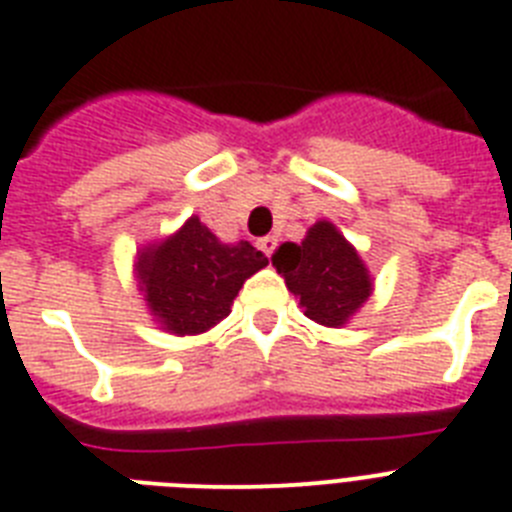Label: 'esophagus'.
<instances>
[{
	"label": "esophagus",
	"instance_id": "1",
	"mask_svg": "<svg viewBox=\"0 0 512 512\" xmlns=\"http://www.w3.org/2000/svg\"><path fill=\"white\" fill-rule=\"evenodd\" d=\"M257 247L263 249L265 255H273V252H276V247H278V239L276 236H263V239H260V242H257Z\"/></svg>",
	"mask_w": 512,
	"mask_h": 512
}]
</instances>
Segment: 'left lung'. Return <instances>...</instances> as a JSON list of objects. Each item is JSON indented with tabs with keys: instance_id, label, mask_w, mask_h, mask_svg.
<instances>
[{
	"instance_id": "obj_1",
	"label": "left lung",
	"mask_w": 512,
	"mask_h": 512,
	"mask_svg": "<svg viewBox=\"0 0 512 512\" xmlns=\"http://www.w3.org/2000/svg\"><path fill=\"white\" fill-rule=\"evenodd\" d=\"M273 265L310 321L339 328L371 297V276L347 239L328 220H318L302 244H281Z\"/></svg>"
}]
</instances>
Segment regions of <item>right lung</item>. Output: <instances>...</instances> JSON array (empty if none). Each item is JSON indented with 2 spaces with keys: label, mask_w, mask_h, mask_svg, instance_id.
Masks as SVG:
<instances>
[{
  "label": "right lung",
  "mask_w": 512,
  "mask_h": 512,
  "mask_svg": "<svg viewBox=\"0 0 512 512\" xmlns=\"http://www.w3.org/2000/svg\"><path fill=\"white\" fill-rule=\"evenodd\" d=\"M268 257L249 242L220 244L199 218L157 247L141 252V292L149 310L173 334H202L231 313V302Z\"/></svg>",
  "instance_id": "add662e5"
}]
</instances>
